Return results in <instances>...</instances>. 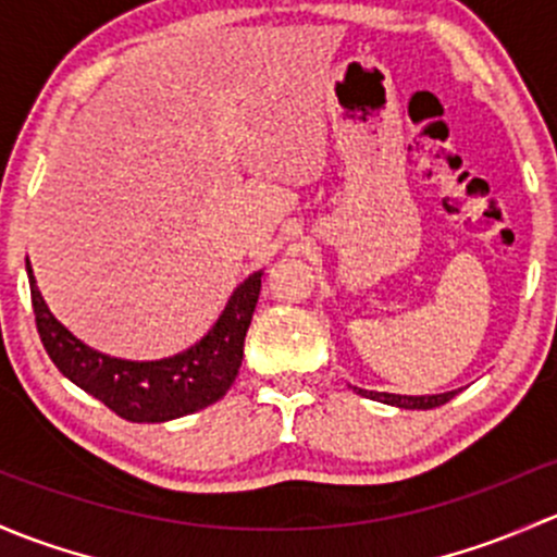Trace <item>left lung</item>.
Segmentation results:
<instances>
[{"mask_svg": "<svg viewBox=\"0 0 557 557\" xmlns=\"http://www.w3.org/2000/svg\"><path fill=\"white\" fill-rule=\"evenodd\" d=\"M354 392L362 394V397L375 399V403L383 405H394V407H405V410H432V407H440L445 403H450L456 397V392H445V394H432V397H403V394H386V392H364V388L354 386Z\"/></svg>", "mask_w": 557, "mask_h": 557, "instance_id": "1", "label": "left lung"}]
</instances>
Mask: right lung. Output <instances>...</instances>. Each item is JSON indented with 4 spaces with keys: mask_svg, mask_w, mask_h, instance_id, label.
Segmentation results:
<instances>
[{
    "mask_svg": "<svg viewBox=\"0 0 557 557\" xmlns=\"http://www.w3.org/2000/svg\"><path fill=\"white\" fill-rule=\"evenodd\" d=\"M26 271L39 341L48 357L74 386L104 403L125 421L163 423L171 418L190 416L225 397L236 381L244 359V337L260 297L262 271L251 273L244 284L236 286L222 317L195 346L176 357L154 359V362L107 357L85 346L50 313L28 260Z\"/></svg>",
    "mask_w": 557,
    "mask_h": 557,
    "instance_id": "obj_1",
    "label": "right lung"
}]
</instances>
